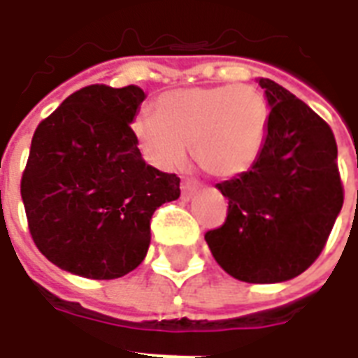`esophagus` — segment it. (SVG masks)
<instances>
[{"label":"esophagus","mask_w":358,"mask_h":358,"mask_svg":"<svg viewBox=\"0 0 358 358\" xmlns=\"http://www.w3.org/2000/svg\"><path fill=\"white\" fill-rule=\"evenodd\" d=\"M197 189H199V186H197L195 182H189V180L182 182V199H184V201H189V199L197 194Z\"/></svg>","instance_id":"1"}]
</instances>
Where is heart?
Masks as SVG:
<instances>
[{
  "mask_svg": "<svg viewBox=\"0 0 358 358\" xmlns=\"http://www.w3.org/2000/svg\"><path fill=\"white\" fill-rule=\"evenodd\" d=\"M268 126V105L253 86L172 90L159 95L155 115L134 118L132 134L149 164L176 171L187 145L203 171L234 178L255 164Z\"/></svg>",
  "mask_w": 358,
  "mask_h": 358,
  "instance_id": "heart-1",
  "label": "heart"
}]
</instances>
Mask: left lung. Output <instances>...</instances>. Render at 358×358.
<instances>
[{
    "label": "left lung",
    "mask_w": 358,
    "mask_h": 358,
    "mask_svg": "<svg viewBox=\"0 0 358 358\" xmlns=\"http://www.w3.org/2000/svg\"><path fill=\"white\" fill-rule=\"evenodd\" d=\"M257 82L270 109L263 149L248 172L217 184L228 217L205 241L236 280L278 284L299 276L320 255L343 187L330 126L274 80Z\"/></svg>",
    "instance_id": "8db88e82"
}]
</instances>
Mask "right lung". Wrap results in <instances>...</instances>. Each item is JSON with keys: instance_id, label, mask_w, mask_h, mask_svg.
Masks as SVG:
<instances>
[{"instance_id": "right-lung-1", "label": "right lung", "mask_w": 358, "mask_h": 358, "mask_svg": "<svg viewBox=\"0 0 358 358\" xmlns=\"http://www.w3.org/2000/svg\"><path fill=\"white\" fill-rule=\"evenodd\" d=\"M138 86L95 84L69 95L36 128L20 195L32 240L71 274L115 280L145 259L149 220L180 197V178L143 161L132 122Z\"/></svg>"}]
</instances>
